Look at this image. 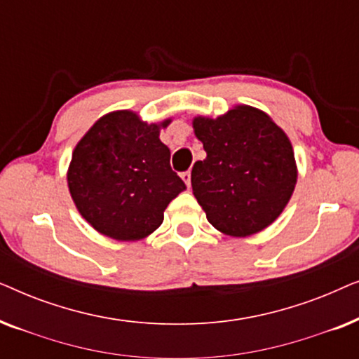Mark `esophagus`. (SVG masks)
I'll list each match as a JSON object with an SVG mask.
<instances>
[{"label": "esophagus", "instance_id": "34e87169", "mask_svg": "<svg viewBox=\"0 0 359 359\" xmlns=\"http://www.w3.org/2000/svg\"><path fill=\"white\" fill-rule=\"evenodd\" d=\"M181 178H183V181L186 183V186H191V171H183V173H181Z\"/></svg>", "mask_w": 359, "mask_h": 359}]
</instances>
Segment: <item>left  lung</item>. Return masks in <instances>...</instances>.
<instances>
[{
    "instance_id": "obj_1",
    "label": "left lung",
    "mask_w": 359,
    "mask_h": 359,
    "mask_svg": "<svg viewBox=\"0 0 359 359\" xmlns=\"http://www.w3.org/2000/svg\"><path fill=\"white\" fill-rule=\"evenodd\" d=\"M204 160L191 171L193 194L215 229L248 237L278 219L297 181L287 135L264 112L237 106L227 114L196 117Z\"/></svg>"
}]
</instances>
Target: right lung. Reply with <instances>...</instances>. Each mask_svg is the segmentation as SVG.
<instances>
[{
	"instance_id": "add662e5",
	"label": "right lung",
	"mask_w": 359,
	"mask_h": 359,
	"mask_svg": "<svg viewBox=\"0 0 359 359\" xmlns=\"http://www.w3.org/2000/svg\"><path fill=\"white\" fill-rule=\"evenodd\" d=\"M161 124L132 111L106 114L73 150L68 188L76 209L97 232L121 242L150 235L186 184L170 166Z\"/></svg>"
}]
</instances>
